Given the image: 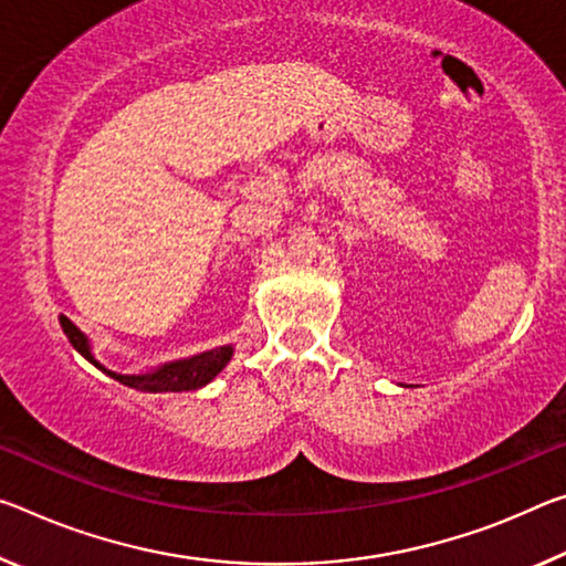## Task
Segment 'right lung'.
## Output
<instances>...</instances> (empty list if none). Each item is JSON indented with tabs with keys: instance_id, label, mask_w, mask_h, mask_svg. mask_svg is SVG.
Instances as JSON below:
<instances>
[{
	"instance_id": "obj_1",
	"label": "right lung",
	"mask_w": 566,
	"mask_h": 566,
	"mask_svg": "<svg viewBox=\"0 0 566 566\" xmlns=\"http://www.w3.org/2000/svg\"><path fill=\"white\" fill-rule=\"evenodd\" d=\"M60 327L65 332L70 345H73L80 355L85 357L87 363H93L97 370L111 375L113 380H118L128 388H136L140 392H184V390H199L203 385H209L217 375L229 365L231 357H234V347L221 345L213 349H206L193 357H184V360L164 363L154 367V370L140 373V375H123L115 370H107V367L97 360L93 355V347H90V339L85 332H80L77 325H73L65 315H60Z\"/></svg>"
}]
</instances>
